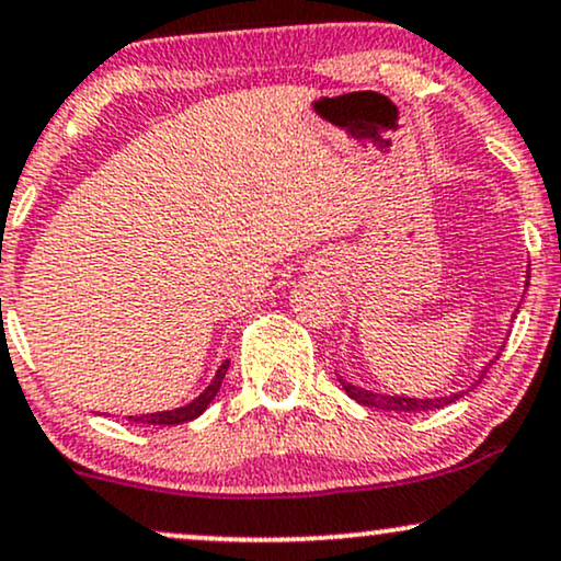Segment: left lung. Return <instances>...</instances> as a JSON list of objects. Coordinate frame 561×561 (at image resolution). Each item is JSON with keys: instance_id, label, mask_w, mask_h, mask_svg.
Instances as JSON below:
<instances>
[{"instance_id": "left-lung-1", "label": "left lung", "mask_w": 561, "mask_h": 561, "mask_svg": "<svg viewBox=\"0 0 561 561\" xmlns=\"http://www.w3.org/2000/svg\"><path fill=\"white\" fill-rule=\"evenodd\" d=\"M530 272V266H528ZM528 272H525V289H528ZM499 355H502V347H499V353L491 357L485 366L478 370V379L470 383L468 389H460V391H451L447 397H408V394H387V391H376V389H366V387H355V383H350L347 379H342V376H336L342 383V389L347 391L350 400L366 404V408H379V410H394V413H421V410H436V408H444V404L460 400L462 394H468L470 389L478 387L481 379L485 376V370H489L494 363L499 360Z\"/></svg>"}]
</instances>
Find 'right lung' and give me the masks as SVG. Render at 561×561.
I'll return each mask as SVG.
<instances>
[{
	"label": "right lung",
	"instance_id": "1",
	"mask_svg": "<svg viewBox=\"0 0 561 561\" xmlns=\"http://www.w3.org/2000/svg\"><path fill=\"white\" fill-rule=\"evenodd\" d=\"M227 368H229V360L221 363V366L216 368L211 383H208V387L201 391V394L195 397V400H191L187 404H182V408L161 410V413H146V415H127V417H130V421H135V423H144V426H180V423L195 421V417L206 413L208 404L214 402L216 394H219Z\"/></svg>",
	"mask_w": 561,
	"mask_h": 561
}]
</instances>
